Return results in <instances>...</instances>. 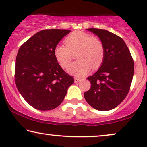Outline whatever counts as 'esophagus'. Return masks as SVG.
<instances>
[{
  "label": "esophagus",
  "mask_w": 147,
  "mask_h": 147,
  "mask_svg": "<svg viewBox=\"0 0 147 147\" xmlns=\"http://www.w3.org/2000/svg\"><path fill=\"white\" fill-rule=\"evenodd\" d=\"M81 79L80 78H74V82L75 83H78V82H79Z\"/></svg>",
  "instance_id": "34e87169"
}]
</instances>
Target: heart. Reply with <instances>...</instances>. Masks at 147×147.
Here are the masks:
<instances>
[{
	"label": "heart",
	"mask_w": 147,
	"mask_h": 147,
	"mask_svg": "<svg viewBox=\"0 0 147 147\" xmlns=\"http://www.w3.org/2000/svg\"><path fill=\"white\" fill-rule=\"evenodd\" d=\"M65 46L57 45L54 49V55L61 67L67 69L76 53L78 60L69 68L73 75L83 76L90 69L96 70L103 63L105 57V47L99 38L93 37L84 31H74L64 39Z\"/></svg>",
	"instance_id": "1"
}]
</instances>
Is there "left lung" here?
Returning <instances> with one entry per match:
<instances>
[{"label":"left lung","mask_w":147,"mask_h":147,"mask_svg":"<svg viewBox=\"0 0 147 147\" xmlns=\"http://www.w3.org/2000/svg\"><path fill=\"white\" fill-rule=\"evenodd\" d=\"M98 35L105 47L101 67L88 78L91 88L84 93L86 102L101 111L113 109L126 97L134 75V61L125 42L104 29H88Z\"/></svg>","instance_id":"8db88e82"}]
</instances>
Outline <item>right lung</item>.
<instances>
[{
	"label": "right lung",
	"instance_id": "1",
	"mask_svg": "<svg viewBox=\"0 0 147 147\" xmlns=\"http://www.w3.org/2000/svg\"><path fill=\"white\" fill-rule=\"evenodd\" d=\"M71 31L45 29L25 42L18 51L15 81L18 90L29 105L50 110L63 102L74 79L61 67L54 55L58 43Z\"/></svg>",
	"mask_w": 147,
	"mask_h": 147
}]
</instances>
